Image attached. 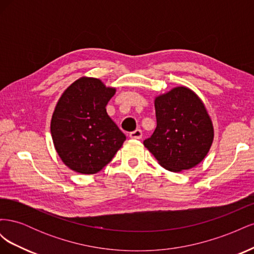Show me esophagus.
<instances>
[{"instance_id": "34e87169", "label": "esophagus", "mask_w": 254, "mask_h": 254, "mask_svg": "<svg viewBox=\"0 0 254 254\" xmlns=\"http://www.w3.org/2000/svg\"><path fill=\"white\" fill-rule=\"evenodd\" d=\"M142 130L141 129H136V130H134V131H132V132H130L129 133V136L131 137V139H135V140H140L141 137H142Z\"/></svg>"}]
</instances>
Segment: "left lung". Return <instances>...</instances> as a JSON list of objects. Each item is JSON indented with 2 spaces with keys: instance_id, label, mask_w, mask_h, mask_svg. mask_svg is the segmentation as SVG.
Instances as JSON below:
<instances>
[{
  "instance_id": "left-lung-1",
  "label": "left lung",
  "mask_w": 254,
  "mask_h": 254,
  "mask_svg": "<svg viewBox=\"0 0 254 254\" xmlns=\"http://www.w3.org/2000/svg\"><path fill=\"white\" fill-rule=\"evenodd\" d=\"M157 127L143 144L170 172L193 168L205 158L214 128L205 106L194 91L176 87L155 98Z\"/></svg>"
}]
</instances>
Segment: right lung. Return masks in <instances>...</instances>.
<instances>
[{
  "label": "right lung",
  "mask_w": 254,
  "mask_h": 254,
  "mask_svg": "<svg viewBox=\"0 0 254 254\" xmlns=\"http://www.w3.org/2000/svg\"><path fill=\"white\" fill-rule=\"evenodd\" d=\"M115 91L101 79L81 77L59 98L51 133L60 159L72 171L83 175L98 173L126 140L106 111Z\"/></svg>",
  "instance_id": "1"
}]
</instances>
